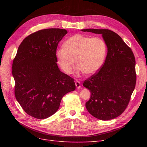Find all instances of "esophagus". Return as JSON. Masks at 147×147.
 <instances>
[{
	"instance_id": "obj_1",
	"label": "esophagus",
	"mask_w": 147,
	"mask_h": 147,
	"mask_svg": "<svg viewBox=\"0 0 147 147\" xmlns=\"http://www.w3.org/2000/svg\"><path fill=\"white\" fill-rule=\"evenodd\" d=\"M75 85H76V88H77L78 89L80 88V87H81V83H80V82H78V81H76V82H75Z\"/></svg>"
}]
</instances>
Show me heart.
<instances>
[{
  "label": "heart",
  "mask_w": 147,
  "mask_h": 147,
  "mask_svg": "<svg viewBox=\"0 0 147 147\" xmlns=\"http://www.w3.org/2000/svg\"><path fill=\"white\" fill-rule=\"evenodd\" d=\"M107 47L102 38L76 34L65 40L63 47L56 51L55 57L59 66L66 74L72 73L76 62V75L93 74L102 67Z\"/></svg>",
  "instance_id": "b5f03b06"
}]
</instances>
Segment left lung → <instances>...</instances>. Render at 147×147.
Segmentation results:
<instances>
[{
  "mask_svg": "<svg viewBox=\"0 0 147 147\" xmlns=\"http://www.w3.org/2000/svg\"><path fill=\"white\" fill-rule=\"evenodd\" d=\"M82 31L102 34L107 47L104 64L97 73L83 83L91 93L86 108L90 114L98 119H112L125 111L135 88V56L121 36L110 30Z\"/></svg>",
  "mask_w": 147,
  "mask_h": 147,
  "instance_id": "1",
  "label": "left lung"
}]
</instances>
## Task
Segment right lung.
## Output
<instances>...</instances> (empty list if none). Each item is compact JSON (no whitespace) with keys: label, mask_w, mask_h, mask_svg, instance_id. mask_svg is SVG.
<instances>
[{"label":"right lung","mask_w":147,"mask_h":147,"mask_svg":"<svg viewBox=\"0 0 147 147\" xmlns=\"http://www.w3.org/2000/svg\"><path fill=\"white\" fill-rule=\"evenodd\" d=\"M67 32L39 30L26 36L12 62L14 94L26 113L38 119L55 114L62 97L76 89L74 79L57 66L55 52Z\"/></svg>","instance_id":"1"}]
</instances>
